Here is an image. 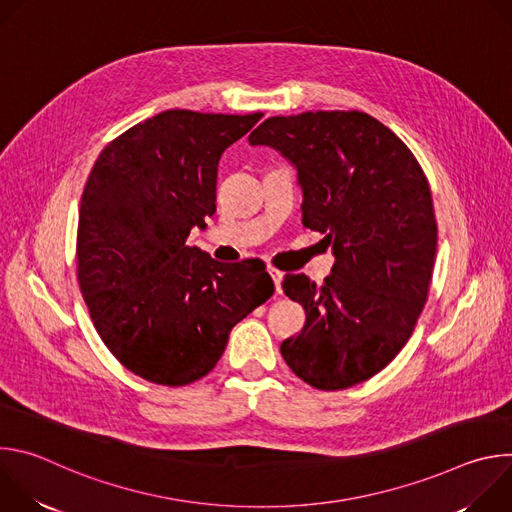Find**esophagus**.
<instances>
[{"label":"esophagus","instance_id":"obj_1","mask_svg":"<svg viewBox=\"0 0 512 512\" xmlns=\"http://www.w3.org/2000/svg\"><path fill=\"white\" fill-rule=\"evenodd\" d=\"M269 271V275H271V279H273V283H275V291L277 294L281 296L283 294V287H281V279H283V271H279L277 267H269L267 269Z\"/></svg>","mask_w":512,"mask_h":512}]
</instances>
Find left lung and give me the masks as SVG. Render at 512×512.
Wrapping results in <instances>:
<instances>
[{
	"instance_id": "obj_1",
	"label": "left lung",
	"mask_w": 512,
	"mask_h": 512,
	"mask_svg": "<svg viewBox=\"0 0 512 512\" xmlns=\"http://www.w3.org/2000/svg\"><path fill=\"white\" fill-rule=\"evenodd\" d=\"M251 145L298 168L304 227L336 255L322 285L287 273L283 291L306 310L281 344L287 367L320 391L369 381L399 354L427 302L437 223L427 178L407 145L362 111L269 117Z\"/></svg>"
}]
</instances>
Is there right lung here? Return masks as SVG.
Returning a JSON list of instances; mask_svg holds the SVG:
<instances>
[{
  "label": "right lung",
  "instance_id": "right-lung-1",
  "mask_svg": "<svg viewBox=\"0 0 512 512\" xmlns=\"http://www.w3.org/2000/svg\"><path fill=\"white\" fill-rule=\"evenodd\" d=\"M263 113L168 109L109 141L81 198L77 279L95 330L133 375L190 385L273 296L259 259L221 263L186 239L216 210L223 152Z\"/></svg>",
  "mask_w": 512,
  "mask_h": 512
}]
</instances>
